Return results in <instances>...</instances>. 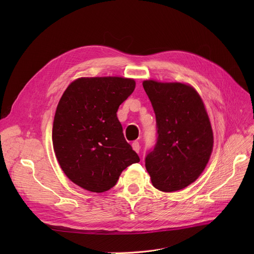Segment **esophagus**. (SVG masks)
I'll return each mask as SVG.
<instances>
[{"label": "esophagus", "instance_id": "obj_1", "mask_svg": "<svg viewBox=\"0 0 254 254\" xmlns=\"http://www.w3.org/2000/svg\"><path fill=\"white\" fill-rule=\"evenodd\" d=\"M131 147H132V149H134L136 152H139V151H140V144H139L138 141L132 142Z\"/></svg>", "mask_w": 254, "mask_h": 254}]
</instances>
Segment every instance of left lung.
Returning <instances> with one entry per match:
<instances>
[{"label": "left lung", "instance_id": "8db88e82", "mask_svg": "<svg viewBox=\"0 0 254 254\" xmlns=\"http://www.w3.org/2000/svg\"><path fill=\"white\" fill-rule=\"evenodd\" d=\"M143 87L156 118L157 139L145 157L155 189L182 190L201 175L213 149V131L196 90L179 82L146 80Z\"/></svg>", "mask_w": 254, "mask_h": 254}]
</instances>
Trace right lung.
Wrapping results in <instances>:
<instances>
[{"label":"right lung","instance_id":"obj_1","mask_svg":"<svg viewBox=\"0 0 254 254\" xmlns=\"http://www.w3.org/2000/svg\"><path fill=\"white\" fill-rule=\"evenodd\" d=\"M135 86L134 79L123 77L79 78L62 96L53 120V149L66 177L80 188L109 190L126 168L140 162L116 115Z\"/></svg>","mask_w":254,"mask_h":254}]
</instances>
